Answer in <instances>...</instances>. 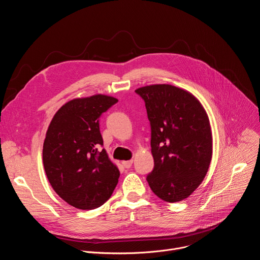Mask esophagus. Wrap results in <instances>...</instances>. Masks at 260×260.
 <instances>
[{
	"mask_svg": "<svg viewBox=\"0 0 260 260\" xmlns=\"http://www.w3.org/2000/svg\"><path fill=\"white\" fill-rule=\"evenodd\" d=\"M122 164H123V166L125 167V168H130L131 166H132V164H133V161L132 160H129V161H123L122 162Z\"/></svg>",
	"mask_w": 260,
	"mask_h": 260,
	"instance_id": "34e87169",
	"label": "esophagus"
}]
</instances>
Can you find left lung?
<instances>
[{
    "label": "left lung",
    "mask_w": 260,
    "mask_h": 260,
    "mask_svg": "<svg viewBox=\"0 0 260 260\" xmlns=\"http://www.w3.org/2000/svg\"><path fill=\"white\" fill-rule=\"evenodd\" d=\"M135 92L145 102L151 130L154 166L146 180L163 201H182L198 188L210 166L209 118L201 102L181 88L159 84Z\"/></svg>",
    "instance_id": "obj_1"
}]
</instances>
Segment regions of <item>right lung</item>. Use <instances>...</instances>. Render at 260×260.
<instances>
[{
    "mask_svg": "<svg viewBox=\"0 0 260 260\" xmlns=\"http://www.w3.org/2000/svg\"><path fill=\"white\" fill-rule=\"evenodd\" d=\"M118 99L96 94L76 98L52 119L44 140L43 163L55 192L75 208L92 210L105 204L120 171L103 148L99 118Z\"/></svg>",
    "mask_w": 260,
    "mask_h": 260,
    "instance_id": "right-lung-1",
    "label": "right lung"
}]
</instances>
